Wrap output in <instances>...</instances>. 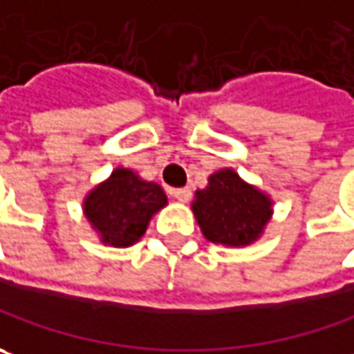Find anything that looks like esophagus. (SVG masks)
Listing matches in <instances>:
<instances>
[{"label":"esophagus","instance_id":"esophagus-1","mask_svg":"<svg viewBox=\"0 0 354 354\" xmlns=\"http://www.w3.org/2000/svg\"><path fill=\"white\" fill-rule=\"evenodd\" d=\"M172 196L180 200V202H188L190 198H192V190L190 188H176V190H172Z\"/></svg>","mask_w":354,"mask_h":354}]
</instances>
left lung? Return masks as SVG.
<instances>
[{"label": "left lung", "instance_id": "left-lung-1", "mask_svg": "<svg viewBox=\"0 0 354 354\" xmlns=\"http://www.w3.org/2000/svg\"><path fill=\"white\" fill-rule=\"evenodd\" d=\"M196 222L207 241L223 248H245L261 238L273 216V200L248 184L232 168L207 178L192 202Z\"/></svg>", "mask_w": 354, "mask_h": 354}]
</instances>
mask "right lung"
<instances>
[{"label": "right lung", "mask_w": 354, "mask_h": 354, "mask_svg": "<svg viewBox=\"0 0 354 354\" xmlns=\"http://www.w3.org/2000/svg\"><path fill=\"white\" fill-rule=\"evenodd\" d=\"M168 198L156 182L118 166L83 200V214L99 239L111 248H131L145 236Z\"/></svg>", "instance_id": "right-lung-1"}]
</instances>
